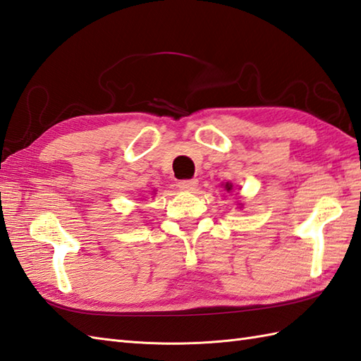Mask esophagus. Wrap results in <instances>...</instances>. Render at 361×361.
<instances>
[{"instance_id": "esophagus-1", "label": "esophagus", "mask_w": 361, "mask_h": 361, "mask_svg": "<svg viewBox=\"0 0 361 361\" xmlns=\"http://www.w3.org/2000/svg\"><path fill=\"white\" fill-rule=\"evenodd\" d=\"M197 185H198V180H197V178H190V180H181V181H178V188H180L181 190H194Z\"/></svg>"}]
</instances>
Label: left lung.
Returning a JSON list of instances; mask_svg holds the SVG:
<instances>
[{
  "label": "left lung",
  "mask_w": 361,
  "mask_h": 361,
  "mask_svg": "<svg viewBox=\"0 0 361 361\" xmlns=\"http://www.w3.org/2000/svg\"><path fill=\"white\" fill-rule=\"evenodd\" d=\"M225 189H226V190H231V189H233V185H231V183H226V185H225Z\"/></svg>",
  "instance_id": "1"
}]
</instances>
